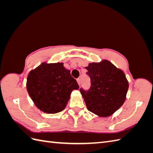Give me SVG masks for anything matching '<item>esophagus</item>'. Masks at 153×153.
I'll use <instances>...</instances> for the list:
<instances>
[{"instance_id": "esophagus-1", "label": "esophagus", "mask_w": 153, "mask_h": 153, "mask_svg": "<svg viewBox=\"0 0 153 153\" xmlns=\"http://www.w3.org/2000/svg\"><path fill=\"white\" fill-rule=\"evenodd\" d=\"M77 83H78V85H80V84H81V79H80V78L77 79Z\"/></svg>"}]
</instances>
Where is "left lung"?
<instances>
[{
  "instance_id": "8db88e82",
  "label": "left lung",
  "mask_w": 153,
  "mask_h": 153,
  "mask_svg": "<svg viewBox=\"0 0 153 153\" xmlns=\"http://www.w3.org/2000/svg\"><path fill=\"white\" fill-rule=\"evenodd\" d=\"M85 68L91 85L89 90H79L87 109L101 117L112 115L126 100L129 83L125 74L106 60Z\"/></svg>"
}]
</instances>
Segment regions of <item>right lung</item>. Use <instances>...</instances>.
Instances as JSON below:
<instances>
[{"label": "right lung", "mask_w": 153, "mask_h": 153, "mask_svg": "<svg viewBox=\"0 0 153 153\" xmlns=\"http://www.w3.org/2000/svg\"><path fill=\"white\" fill-rule=\"evenodd\" d=\"M26 87L35 106L48 114L62 111L71 91L79 89L70 71L59 62H43L31 70L27 76Z\"/></svg>", "instance_id": "1"}]
</instances>
